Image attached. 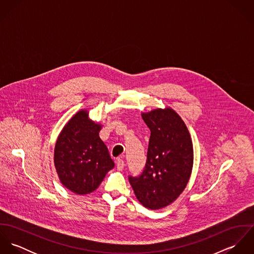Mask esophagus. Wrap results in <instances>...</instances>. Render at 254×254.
<instances>
[{"instance_id": "obj_1", "label": "esophagus", "mask_w": 254, "mask_h": 254, "mask_svg": "<svg viewBox=\"0 0 254 254\" xmlns=\"http://www.w3.org/2000/svg\"><path fill=\"white\" fill-rule=\"evenodd\" d=\"M124 166H125V162H124V160L122 159V158H117V160H116V167H117V169L119 170V171H121L123 168H124Z\"/></svg>"}]
</instances>
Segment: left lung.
<instances>
[{"mask_svg": "<svg viewBox=\"0 0 254 254\" xmlns=\"http://www.w3.org/2000/svg\"><path fill=\"white\" fill-rule=\"evenodd\" d=\"M150 130L145 169L129 182L138 200L149 209L172 203L190 177L193 149L189 130L172 109H157L143 113Z\"/></svg>", "mask_w": 254, "mask_h": 254, "instance_id": "left-lung-1", "label": "left lung"}]
</instances>
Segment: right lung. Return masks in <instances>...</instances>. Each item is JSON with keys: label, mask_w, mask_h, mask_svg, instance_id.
Returning a JSON list of instances; mask_svg holds the SVG:
<instances>
[{"label": "right lung", "mask_w": 254, "mask_h": 254, "mask_svg": "<svg viewBox=\"0 0 254 254\" xmlns=\"http://www.w3.org/2000/svg\"><path fill=\"white\" fill-rule=\"evenodd\" d=\"M102 126L78 111L61 132L55 147V166L62 184L77 194L95 190L114 167L109 149L101 140Z\"/></svg>", "instance_id": "add662e5"}]
</instances>
